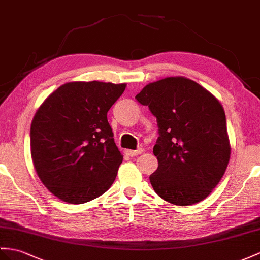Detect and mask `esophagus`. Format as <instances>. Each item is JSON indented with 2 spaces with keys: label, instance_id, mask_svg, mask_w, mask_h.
I'll return each instance as SVG.
<instances>
[{
  "label": "esophagus",
  "instance_id": "34e87169",
  "mask_svg": "<svg viewBox=\"0 0 260 260\" xmlns=\"http://www.w3.org/2000/svg\"><path fill=\"white\" fill-rule=\"evenodd\" d=\"M142 149H138V150H125V154H128L129 156H137L139 154L142 153Z\"/></svg>",
  "mask_w": 260,
  "mask_h": 260
}]
</instances>
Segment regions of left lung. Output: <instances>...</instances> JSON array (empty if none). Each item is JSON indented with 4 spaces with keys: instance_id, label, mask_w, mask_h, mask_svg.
<instances>
[{
    "instance_id": "8db88e82",
    "label": "left lung",
    "mask_w": 260,
    "mask_h": 260,
    "mask_svg": "<svg viewBox=\"0 0 260 260\" xmlns=\"http://www.w3.org/2000/svg\"><path fill=\"white\" fill-rule=\"evenodd\" d=\"M156 117L159 161L150 175L155 193L187 206L206 199L223 178L231 157L226 117L219 100L183 76L150 82L136 96Z\"/></svg>"
}]
</instances>
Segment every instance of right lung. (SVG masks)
I'll return each instance as SVG.
<instances>
[{"mask_svg":"<svg viewBox=\"0 0 260 260\" xmlns=\"http://www.w3.org/2000/svg\"><path fill=\"white\" fill-rule=\"evenodd\" d=\"M126 84L71 81L43 101L30 124V154L48 191L82 204L108 191L123 156L107 112Z\"/></svg>","mask_w":260,"mask_h":260,"instance_id":"right-lung-1","label":"right lung"}]
</instances>
